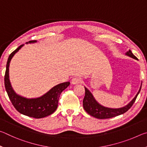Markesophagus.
Returning a JSON list of instances; mask_svg holds the SVG:
<instances>
[{
	"label": "esophagus",
	"instance_id": "esophagus-1",
	"mask_svg": "<svg viewBox=\"0 0 147 147\" xmlns=\"http://www.w3.org/2000/svg\"><path fill=\"white\" fill-rule=\"evenodd\" d=\"M71 82L73 84H77L82 82V79L79 77H74V78L71 80Z\"/></svg>",
	"mask_w": 147,
	"mask_h": 147
}]
</instances>
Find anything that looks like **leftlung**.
<instances>
[{
  "label": "left lung",
  "mask_w": 147,
  "mask_h": 147,
  "mask_svg": "<svg viewBox=\"0 0 147 147\" xmlns=\"http://www.w3.org/2000/svg\"><path fill=\"white\" fill-rule=\"evenodd\" d=\"M126 55L131 57V58L138 59V58L134 55L133 53H131L130 50L126 53ZM142 85V84H141ZM141 86L140 89L137 93L135 97L133 98L128 105L125 106L124 107L121 108H109L104 107L98 104L96 100L93 97V94L89 91L88 89L85 88V96H84L83 100V106L86 111L89 115L94 117L100 119H109L112 118L114 117L118 116L121 114H123L126 112L129 109H130L134 103L135 102L136 100L137 96L141 91Z\"/></svg>",
  "instance_id": "obj_1"
}]
</instances>
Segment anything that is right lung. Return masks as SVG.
Masks as SVG:
<instances>
[{
  "instance_id": "1",
  "label": "right lung",
  "mask_w": 147,
  "mask_h": 147,
  "mask_svg": "<svg viewBox=\"0 0 147 147\" xmlns=\"http://www.w3.org/2000/svg\"><path fill=\"white\" fill-rule=\"evenodd\" d=\"M36 41H30L28 43H36ZM24 45H21L15 50L9 56L6 64V70L4 76L5 88L9 100L12 104L20 113L30 117L40 119L45 117L53 113L56 110L58 105L59 95L65 89H66L70 84L69 82H66L53 87L51 90L43 94L40 97L36 98H26L16 93L11 86L9 79V66L11 58L17 53L21 47Z\"/></svg>"
}]
</instances>
